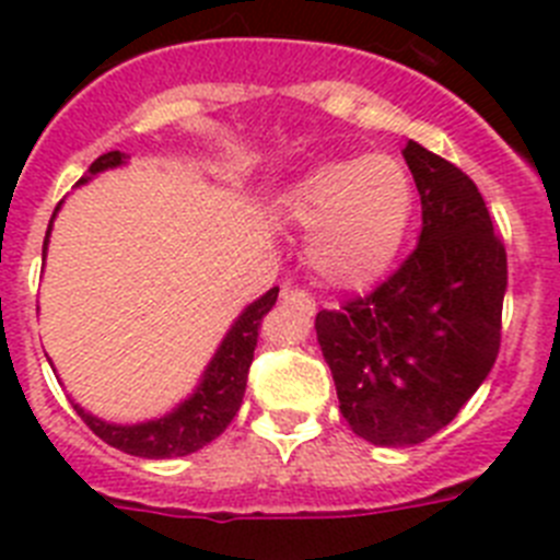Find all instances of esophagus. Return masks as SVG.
Returning a JSON list of instances; mask_svg holds the SVG:
<instances>
[{
  "mask_svg": "<svg viewBox=\"0 0 560 560\" xmlns=\"http://www.w3.org/2000/svg\"><path fill=\"white\" fill-rule=\"evenodd\" d=\"M283 300H285V303L300 305V308H305V311H308V314H314V311H316V300L308 294V291L283 289Z\"/></svg>",
  "mask_w": 560,
  "mask_h": 560,
  "instance_id": "esophagus-1",
  "label": "esophagus"
}]
</instances>
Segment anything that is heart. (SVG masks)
<instances>
[{"mask_svg": "<svg viewBox=\"0 0 560 560\" xmlns=\"http://www.w3.org/2000/svg\"><path fill=\"white\" fill-rule=\"evenodd\" d=\"M283 212L308 232L305 257L334 289H368L395 264L415 215L412 176L393 156L319 165L285 192Z\"/></svg>", "mask_w": 560, "mask_h": 560, "instance_id": "1", "label": "heart"}]
</instances>
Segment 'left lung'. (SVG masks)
<instances>
[{
	"instance_id": "obj_1",
	"label": "left lung",
	"mask_w": 560,
	"mask_h": 560,
	"mask_svg": "<svg viewBox=\"0 0 560 560\" xmlns=\"http://www.w3.org/2000/svg\"><path fill=\"white\" fill-rule=\"evenodd\" d=\"M418 246L373 294L316 314L339 409L373 446H415L457 418L499 353L508 255L457 165L409 140Z\"/></svg>"
}]
</instances>
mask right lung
<instances>
[{
	"label": "right lung",
	"mask_w": 560,
	"mask_h": 560,
	"mask_svg": "<svg viewBox=\"0 0 560 560\" xmlns=\"http://www.w3.org/2000/svg\"><path fill=\"white\" fill-rule=\"evenodd\" d=\"M126 165V153L108 151L103 156H97L92 165H89L86 176H81L78 185H86L89 179H95L97 173L112 171V167ZM61 210V205L56 207V212ZM56 212L49 219L47 237H44V255H47L49 244V230H52V221H56ZM277 285L266 291L260 300L246 305L241 311L232 328L226 330L224 341L219 345L215 355L210 359V364L201 373L199 387L192 389V395H187L179 407H173L171 412L162 415V418L145 420V423H131V427H122V423H106L103 418H95L92 412H86L83 407L75 404V412L81 415V420L86 423L103 443L120 448V452L131 454V457H145V459H167V457H185V454L199 452L207 443L219 438L226 427L232 423V418L241 409V400L246 393V375H249V364L255 359L257 348V328H260V319L271 311V305L277 303ZM52 364V361H49Z\"/></svg>",
	"instance_id": "obj_1"
}]
</instances>
